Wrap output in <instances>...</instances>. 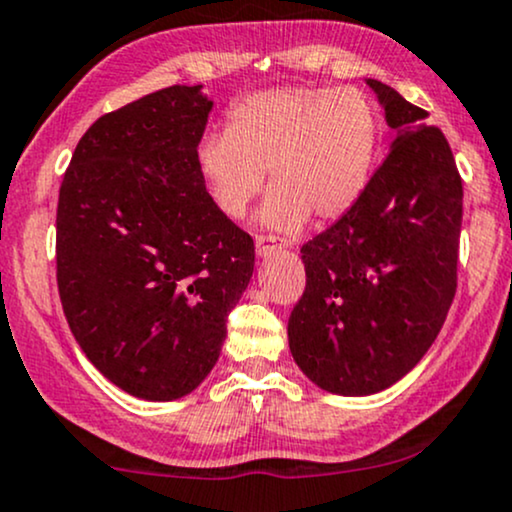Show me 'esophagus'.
<instances>
[{
  "instance_id": "esophagus-1",
  "label": "esophagus",
  "mask_w": 512,
  "mask_h": 512,
  "mask_svg": "<svg viewBox=\"0 0 512 512\" xmlns=\"http://www.w3.org/2000/svg\"><path fill=\"white\" fill-rule=\"evenodd\" d=\"M282 249H285V244H280L275 237H261V234L256 237V256L258 258H268V256L278 254V251H282Z\"/></svg>"
}]
</instances>
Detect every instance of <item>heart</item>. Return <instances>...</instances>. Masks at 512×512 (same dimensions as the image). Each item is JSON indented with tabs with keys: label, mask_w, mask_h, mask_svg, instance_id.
Masks as SVG:
<instances>
[{
	"label": "heart",
	"mask_w": 512,
	"mask_h": 512,
	"mask_svg": "<svg viewBox=\"0 0 512 512\" xmlns=\"http://www.w3.org/2000/svg\"><path fill=\"white\" fill-rule=\"evenodd\" d=\"M378 117L357 88L285 86L234 102L225 134H206L196 167L227 218H244L263 189L258 222L292 234L306 218L335 220L362 198L374 174Z\"/></svg>",
	"instance_id": "obj_1"
}]
</instances>
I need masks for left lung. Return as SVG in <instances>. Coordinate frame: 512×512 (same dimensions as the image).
Instances as JSON below:
<instances>
[{"instance_id": "1", "label": "left lung", "mask_w": 512, "mask_h": 512, "mask_svg": "<svg viewBox=\"0 0 512 512\" xmlns=\"http://www.w3.org/2000/svg\"><path fill=\"white\" fill-rule=\"evenodd\" d=\"M395 131L354 206L302 246L306 290L287 323L290 352L335 395L381 393L434 345L458 287L462 182L422 107L366 78Z\"/></svg>"}]
</instances>
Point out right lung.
Masks as SVG:
<instances>
[{"instance_id":"right-lung-1","label":"right lung","mask_w":512,"mask_h":512,"mask_svg":"<svg viewBox=\"0 0 512 512\" xmlns=\"http://www.w3.org/2000/svg\"><path fill=\"white\" fill-rule=\"evenodd\" d=\"M210 110L203 86H170L102 114L59 189L71 333L107 381L148 402L201 386L254 275V239L220 213L196 167Z\"/></svg>"}]
</instances>
